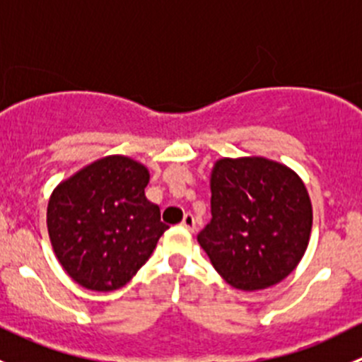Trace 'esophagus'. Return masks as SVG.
Listing matches in <instances>:
<instances>
[{
  "mask_svg": "<svg viewBox=\"0 0 362 362\" xmlns=\"http://www.w3.org/2000/svg\"><path fill=\"white\" fill-rule=\"evenodd\" d=\"M182 226H184L185 229H189V231L194 233L196 231V218L192 214H185L184 215V221H182Z\"/></svg>",
  "mask_w": 362,
  "mask_h": 362,
  "instance_id": "1",
  "label": "esophagus"
}]
</instances>
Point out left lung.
I'll return each mask as SVG.
<instances>
[{
  "label": "left lung",
  "instance_id": "obj_1",
  "mask_svg": "<svg viewBox=\"0 0 362 362\" xmlns=\"http://www.w3.org/2000/svg\"><path fill=\"white\" fill-rule=\"evenodd\" d=\"M211 221L198 235L218 275L240 291L282 282L305 255L312 202L305 182L276 160L222 158L210 175Z\"/></svg>",
  "mask_w": 362,
  "mask_h": 362
}]
</instances>
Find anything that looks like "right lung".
Here are the masks:
<instances>
[{
    "label": "right lung",
    "instance_id": "1",
    "mask_svg": "<svg viewBox=\"0 0 362 362\" xmlns=\"http://www.w3.org/2000/svg\"><path fill=\"white\" fill-rule=\"evenodd\" d=\"M147 168L127 156H107L61 182L47 206L54 254L78 286L120 289L148 261L168 226L145 198Z\"/></svg>",
    "mask_w": 362,
    "mask_h": 362
}]
</instances>
